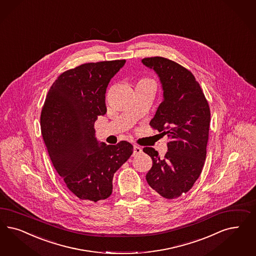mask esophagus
I'll use <instances>...</instances> for the list:
<instances>
[{
  "label": "esophagus",
  "instance_id": "esophagus-1",
  "mask_svg": "<svg viewBox=\"0 0 256 256\" xmlns=\"http://www.w3.org/2000/svg\"><path fill=\"white\" fill-rule=\"evenodd\" d=\"M142 152V148L138 147V145H134V152H132V156H138Z\"/></svg>",
  "mask_w": 256,
  "mask_h": 256
}]
</instances>
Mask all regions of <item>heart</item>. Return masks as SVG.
<instances>
[{
	"mask_svg": "<svg viewBox=\"0 0 256 256\" xmlns=\"http://www.w3.org/2000/svg\"><path fill=\"white\" fill-rule=\"evenodd\" d=\"M141 81H145V80H141Z\"/></svg>",
	"mask_w": 256,
	"mask_h": 256,
	"instance_id": "heart-1",
	"label": "heart"
}]
</instances>
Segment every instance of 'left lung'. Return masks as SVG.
<instances>
[{
    "instance_id": "left-lung-1",
    "label": "left lung",
    "mask_w": 256,
    "mask_h": 256,
    "mask_svg": "<svg viewBox=\"0 0 256 256\" xmlns=\"http://www.w3.org/2000/svg\"><path fill=\"white\" fill-rule=\"evenodd\" d=\"M142 63L156 72L163 90V100L150 125L170 138L163 158L154 148H143L152 160L146 180L162 197L178 198L193 186L204 165L210 108L186 68L160 56L144 58Z\"/></svg>"
}]
</instances>
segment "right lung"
I'll list each match as a JSON object with an SVG mask.
<instances>
[{"instance_id":"1","label":"right lung","mask_w":256,"mask_h":256,"mask_svg":"<svg viewBox=\"0 0 256 256\" xmlns=\"http://www.w3.org/2000/svg\"><path fill=\"white\" fill-rule=\"evenodd\" d=\"M125 62L86 63L66 70L50 86L42 108V136L52 163L80 200L108 198L114 174L132 154L127 141L99 142L94 129L98 116L106 113L108 84Z\"/></svg>"}]
</instances>
